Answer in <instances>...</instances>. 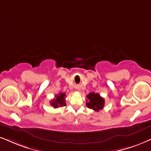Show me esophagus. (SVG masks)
<instances>
[{"mask_svg":"<svg viewBox=\"0 0 151 151\" xmlns=\"http://www.w3.org/2000/svg\"><path fill=\"white\" fill-rule=\"evenodd\" d=\"M77 89H78V90H79V87L78 86V87H77Z\"/></svg>","mask_w":151,"mask_h":151,"instance_id":"34e87169","label":"esophagus"}]
</instances>
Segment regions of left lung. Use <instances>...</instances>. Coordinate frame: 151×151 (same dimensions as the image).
<instances>
[{
    "mask_svg": "<svg viewBox=\"0 0 151 151\" xmlns=\"http://www.w3.org/2000/svg\"><path fill=\"white\" fill-rule=\"evenodd\" d=\"M86 106L88 108L91 109L96 111L102 109L104 105V100L102 98L98 93H90L86 95Z\"/></svg>",
    "mask_w": 151,
    "mask_h": 151,
    "instance_id": "1",
    "label": "left lung"
}]
</instances>
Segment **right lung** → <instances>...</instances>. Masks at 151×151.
I'll list each match as a JSON object with an SVG mask.
<instances>
[{
	"mask_svg": "<svg viewBox=\"0 0 151 151\" xmlns=\"http://www.w3.org/2000/svg\"><path fill=\"white\" fill-rule=\"evenodd\" d=\"M65 93H59L58 95H56L55 96V98L50 102L51 105L53 106V108H58L62 107L66 105L65 103Z\"/></svg>",
	"mask_w": 151,
	"mask_h": 151,
	"instance_id": "1",
	"label": "right lung"
}]
</instances>
